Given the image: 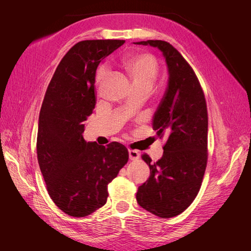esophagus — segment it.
<instances>
[{
  "mask_svg": "<svg viewBox=\"0 0 251 251\" xmlns=\"http://www.w3.org/2000/svg\"><path fill=\"white\" fill-rule=\"evenodd\" d=\"M128 156L130 161H137L138 158H139V153L137 151H128Z\"/></svg>",
  "mask_w": 251,
  "mask_h": 251,
  "instance_id": "34e87169",
  "label": "esophagus"
}]
</instances>
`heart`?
Returning a JSON list of instances; mask_svg holds the SVG:
<instances>
[{
	"label": "heart",
	"mask_w": 251,
	"mask_h": 251,
	"mask_svg": "<svg viewBox=\"0 0 251 251\" xmlns=\"http://www.w3.org/2000/svg\"><path fill=\"white\" fill-rule=\"evenodd\" d=\"M122 70L129 78L132 88L150 90L157 76V63L155 59L146 52H135L127 56L121 63ZM97 79H100V74Z\"/></svg>",
	"instance_id": "obj_1"
}]
</instances>
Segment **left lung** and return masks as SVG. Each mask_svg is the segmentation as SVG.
Segmentation results:
<instances>
[{"label": "left lung", "mask_w": 251, "mask_h": 251, "mask_svg": "<svg viewBox=\"0 0 251 251\" xmlns=\"http://www.w3.org/2000/svg\"><path fill=\"white\" fill-rule=\"evenodd\" d=\"M135 44L157 47L168 71L166 90L152 119L156 136H167V141L156 163L142 156L151 174L136 199L151 214L172 218L184 211L201 189L207 164L206 100L194 71L174 46L159 40Z\"/></svg>", "instance_id": "1"}]
</instances>
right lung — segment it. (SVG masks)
<instances>
[{"label":"right lung","mask_w":251,"mask_h":251,"mask_svg":"<svg viewBox=\"0 0 251 251\" xmlns=\"http://www.w3.org/2000/svg\"><path fill=\"white\" fill-rule=\"evenodd\" d=\"M125 43L78 42L62 58L42 103L36 152L47 191L65 214L81 218L102 207L108 184L128 161L127 149L86 142L84 122L96 105L95 78L100 61Z\"/></svg>","instance_id":"add662e5"}]
</instances>
